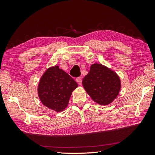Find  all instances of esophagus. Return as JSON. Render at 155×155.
Returning <instances> with one entry per match:
<instances>
[{
	"instance_id": "esophagus-1",
	"label": "esophagus",
	"mask_w": 155,
	"mask_h": 155,
	"mask_svg": "<svg viewBox=\"0 0 155 155\" xmlns=\"http://www.w3.org/2000/svg\"><path fill=\"white\" fill-rule=\"evenodd\" d=\"M76 81H77L78 85H81V83H82V78H81V77H78L76 78Z\"/></svg>"
}]
</instances>
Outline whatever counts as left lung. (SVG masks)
<instances>
[{
	"instance_id": "obj_1",
	"label": "left lung",
	"mask_w": 155,
	"mask_h": 155,
	"mask_svg": "<svg viewBox=\"0 0 155 155\" xmlns=\"http://www.w3.org/2000/svg\"><path fill=\"white\" fill-rule=\"evenodd\" d=\"M83 85L89 96L101 105H108L117 98L121 89L120 77L114 70L100 64L91 65Z\"/></svg>"
}]
</instances>
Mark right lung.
Returning <instances> with one entry per match:
<instances>
[{
  "instance_id": "add662e5",
  "label": "right lung",
  "mask_w": 155,
  "mask_h": 155,
  "mask_svg": "<svg viewBox=\"0 0 155 155\" xmlns=\"http://www.w3.org/2000/svg\"><path fill=\"white\" fill-rule=\"evenodd\" d=\"M77 82L58 65L50 67L41 76L38 84L39 98L44 106L56 112L66 108Z\"/></svg>"
}]
</instances>
